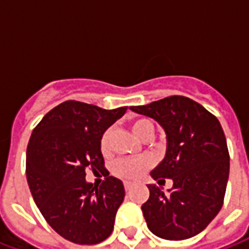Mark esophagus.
Segmentation results:
<instances>
[{
    "label": "esophagus",
    "mask_w": 249,
    "mask_h": 249,
    "mask_svg": "<svg viewBox=\"0 0 249 249\" xmlns=\"http://www.w3.org/2000/svg\"><path fill=\"white\" fill-rule=\"evenodd\" d=\"M124 188L125 191H129L130 188H132V183H129V181H124Z\"/></svg>",
    "instance_id": "obj_1"
}]
</instances>
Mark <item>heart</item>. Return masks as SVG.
I'll list each match as a JSON object with an SVG mask.
<instances>
[{
  "mask_svg": "<svg viewBox=\"0 0 249 249\" xmlns=\"http://www.w3.org/2000/svg\"><path fill=\"white\" fill-rule=\"evenodd\" d=\"M146 129H153V124L149 120H136L132 124V130L139 139H141V136ZM110 136H112V130H105L101 140H100V148H101L103 153L109 152ZM146 168H149V161L145 159H123L113 165V173L116 176L125 178V180H136V178H140Z\"/></svg>",
  "mask_w": 249,
  "mask_h": 249,
  "instance_id": "b5f03b06",
  "label": "heart"
}]
</instances>
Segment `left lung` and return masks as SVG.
Wrapping results in <instances>:
<instances>
[{
    "mask_svg": "<svg viewBox=\"0 0 249 249\" xmlns=\"http://www.w3.org/2000/svg\"><path fill=\"white\" fill-rule=\"evenodd\" d=\"M135 113L157 121L167 136L162 161L151 172L149 198L141 205L153 235L167 240L196 236L223 207L230 176V153L219 120L203 105L184 96H171L146 105L130 107Z\"/></svg>",
    "mask_w": 249,
    "mask_h": 249,
    "instance_id": "left-lung-1",
    "label": "left lung"
}]
</instances>
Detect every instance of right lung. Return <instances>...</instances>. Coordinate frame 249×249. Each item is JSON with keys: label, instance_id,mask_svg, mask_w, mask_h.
<instances>
[{"label": "right lung", "instance_id": "add662e5", "mask_svg": "<svg viewBox=\"0 0 249 249\" xmlns=\"http://www.w3.org/2000/svg\"><path fill=\"white\" fill-rule=\"evenodd\" d=\"M126 107L103 109L65 101L42 117L26 149V178L36 205L58 235L76 244H97L113 231L125 191L119 178L88 183L85 169H103L100 140Z\"/></svg>", "mask_w": 249, "mask_h": 249}]
</instances>
